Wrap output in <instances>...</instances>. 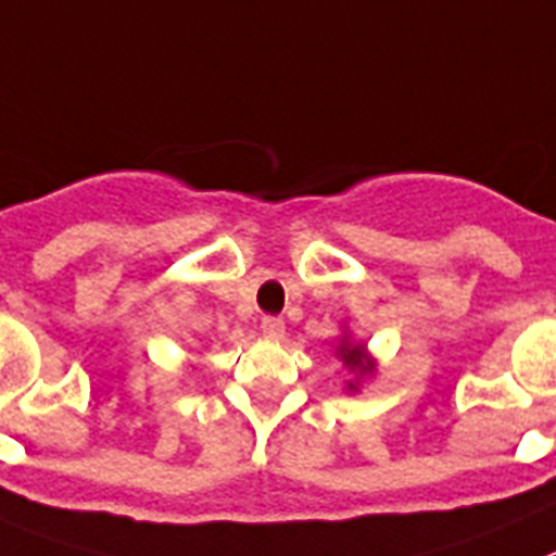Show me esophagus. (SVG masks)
<instances>
[{"label": "esophagus", "mask_w": 556, "mask_h": 556, "mask_svg": "<svg viewBox=\"0 0 556 556\" xmlns=\"http://www.w3.org/2000/svg\"><path fill=\"white\" fill-rule=\"evenodd\" d=\"M265 338H282L285 336V321L279 316H265L263 325H260Z\"/></svg>", "instance_id": "obj_1"}]
</instances>
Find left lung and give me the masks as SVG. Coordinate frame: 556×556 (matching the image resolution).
<instances>
[{"instance_id":"obj_1","label":"left lung","mask_w":556,"mask_h":556,"mask_svg":"<svg viewBox=\"0 0 556 556\" xmlns=\"http://www.w3.org/2000/svg\"><path fill=\"white\" fill-rule=\"evenodd\" d=\"M338 355H341V361H344L350 369H358V371H371V364H364V346H338ZM350 389H355V386L350 383Z\"/></svg>"}]
</instances>
